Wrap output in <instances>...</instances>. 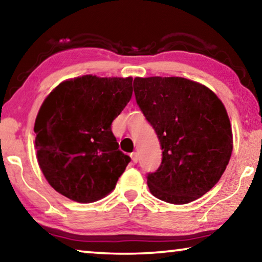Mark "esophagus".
Returning <instances> with one entry per match:
<instances>
[{
    "label": "esophagus",
    "mask_w": 262,
    "mask_h": 262,
    "mask_svg": "<svg viewBox=\"0 0 262 262\" xmlns=\"http://www.w3.org/2000/svg\"><path fill=\"white\" fill-rule=\"evenodd\" d=\"M130 157L133 163H137V161H139V155H137V152H132Z\"/></svg>",
    "instance_id": "obj_1"
}]
</instances>
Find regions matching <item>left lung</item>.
Wrapping results in <instances>:
<instances>
[{
  "label": "left lung",
  "mask_w": 262,
  "mask_h": 262,
  "mask_svg": "<svg viewBox=\"0 0 262 262\" xmlns=\"http://www.w3.org/2000/svg\"><path fill=\"white\" fill-rule=\"evenodd\" d=\"M134 92L163 150L161 165L147 177L151 194L185 205L209 192L232 152L231 125L219 97L183 77H136Z\"/></svg>",
  "instance_id": "obj_1"
}]
</instances>
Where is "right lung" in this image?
I'll return each instance as SVG.
<instances>
[{
	"label": "right lung",
	"instance_id": "add662e5",
	"mask_svg": "<svg viewBox=\"0 0 262 262\" xmlns=\"http://www.w3.org/2000/svg\"><path fill=\"white\" fill-rule=\"evenodd\" d=\"M133 95V78L85 75L60 83L34 123L37 158L53 188L79 203L114 189L130 157L119 150L111 125Z\"/></svg>",
	"mask_w": 262,
	"mask_h": 262
}]
</instances>
